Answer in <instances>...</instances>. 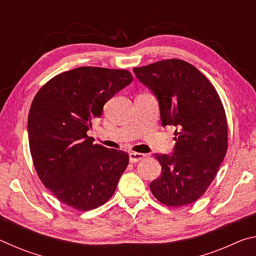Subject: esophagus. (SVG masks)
Wrapping results in <instances>:
<instances>
[{
  "label": "esophagus",
  "instance_id": "obj_1",
  "mask_svg": "<svg viewBox=\"0 0 256 256\" xmlns=\"http://www.w3.org/2000/svg\"><path fill=\"white\" fill-rule=\"evenodd\" d=\"M146 157V154L140 152H131L130 154V162H138Z\"/></svg>",
  "mask_w": 256,
  "mask_h": 256
}]
</instances>
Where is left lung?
Wrapping results in <instances>:
<instances>
[{
	"label": "left lung",
	"instance_id": "obj_1",
	"mask_svg": "<svg viewBox=\"0 0 256 256\" xmlns=\"http://www.w3.org/2000/svg\"><path fill=\"white\" fill-rule=\"evenodd\" d=\"M133 72L157 97L162 126L177 128L172 154H154L162 175L151 182V192L170 206L196 202L227 152V120L219 94L196 66L182 60H164Z\"/></svg>",
	"mask_w": 256,
	"mask_h": 256
}]
</instances>
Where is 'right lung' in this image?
Segmentation results:
<instances>
[{
    "label": "right lung",
    "mask_w": 256,
    "mask_h": 256,
    "mask_svg": "<svg viewBox=\"0 0 256 256\" xmlns=\"http://www.w3.org/2000/svg\"><path fill=\"white\" fill-rule=\"evenodd\" d=\"M133 76L126 70L82 66L54 76L34 96L28 138L34 170L64 204L80 211L102 206L128 164L124 151L86 136L104 105Z\"/></svg>",
    "instance_id": "1"
}]
</instances>
